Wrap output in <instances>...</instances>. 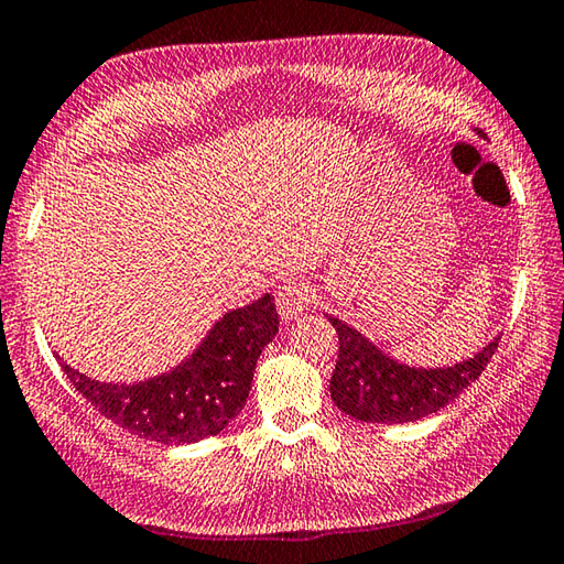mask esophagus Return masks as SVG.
<instances>
[{
    "label": "esophagus",
    "mask_w": 564,
    "mask_h": 564,
    "mask_svg": "<svg viewBox=\"0 0 564 564\" xmlns=\"http://www.w3.org/2000/svg\"><path fill=\"white\" fill-rule=\"evenodd\" d=\"M314 302V292L300 280H290L284 282L278 290V312L282 318H296L306 306Z\"/></svg>",
    "instance_id": "1"
}]
</instances>
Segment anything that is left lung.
Returning a JSON list of instances; mask_svg holds the SVG:
<instances>
[{"mask_svg": "<svg viewBox=\"0 0 564 564\" xmlns=\"http://www.w3.org/2000/svg\"><path fill=\"white\" fill-rule=\"evenodd\" d=\"M326 318L338 334V360L328 388H332L336 408L360 422H414L447 408L481 376L501 341L496 336L479 354L462 364L414 368L382 354L373 341H368L341 318Z\"/></svg>", "mask_w": 564, "mask_h": 564, "instance_id": "obj_1", "label": "left lung"}]
</instances>
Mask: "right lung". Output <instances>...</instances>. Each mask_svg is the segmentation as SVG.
Returning <instances> with one entry per match:
<instances>
[{"instance_id":"add662e5","label":"right lung","mask_w":564,"mask_h":564,"mask_svg":"<svg viewBox=\"0 0 564 564\" xmlns=\"http://www.w3.org/2000/svg\"><path fill=\"white\" fill-rule=\"evenodd\" d=\"M280 332L274 296L223 314L184 364L150 380L117 386L61 364L80 395L137 437L191 444L216 437L246 408L262 348ZM61 360V358H58Z\"/></svg>"}]
</instances>
